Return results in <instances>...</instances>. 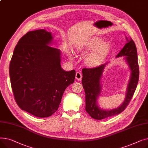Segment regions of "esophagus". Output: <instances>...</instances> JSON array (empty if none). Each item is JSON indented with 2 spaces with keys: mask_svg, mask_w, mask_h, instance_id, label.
Returning <instances> with one entry per match:
<instances>
[{
  "mask_svg": "<svg viewBox=\"0 0 148 148\" xmlns=\"http://www.w3.org/2000/svg\"><path fill=\"white\" fill-rule=\"evenodd\" d=\"M75 79L77 80H81L82 79V75L79 72H77L75 74Z\"/></svg>",
  "mask_w": 148,
  "mask_h": 148,
  "instance_id": "esophagus-1",
  "label": "esophagus"
}]
</instances>
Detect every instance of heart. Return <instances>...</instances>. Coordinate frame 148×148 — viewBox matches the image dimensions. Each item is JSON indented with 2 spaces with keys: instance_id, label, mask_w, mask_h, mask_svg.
<instances>
[{
  "instance_id": "b5f03b06",
  "label": "heart",
  "mask_w": 148,
  "mask_h": 148,
  "mask_svg": "<svg viewBox=\"0 0 148 148\" xmlns=\"http://www.w3.org/2000/svg\"><path fill=\"white\" fill-rule=\"evenodd\" d=\"M111 49V43L104 41L102 38L95 36L80 43L78 46L80 53L90 52L85 58V63L89 66L99 65ZM71 56L72 53L70 54Z\"/></svg>"
}]
</instances>
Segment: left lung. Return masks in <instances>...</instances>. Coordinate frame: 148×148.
<instances>
[{"mask_svg": "<svg viewBox=\"0 0 148 148\" xmlns=\"http://www.w3.org/2000/svg\"><path fill=\"white\" fill-rule=\"evenodd\" d=\"M128 42L117 54L116 58L125 56L124 59L131 71V75L127 88L125 99L118 107L112 110H104L98 105L97 99L101 92V79L107 63L91 68L82 69V84L85 92L86 108L87 113L95 119L101 120L118 114L123 112L128 105L136 89L139 77V68L136 44L133 40L126 37Z\"/></svg>", "mask_w": 148, "mask_h": 148, "instance_id": "8db88e82", "label": "left lung"}]
</instances>
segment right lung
I'll return each mask as SVG.
<instances>
[{
    "instance_id": "right-lung-1",
    "label": "right lung",
    "mask_w": 148,
    "mask_h": 148,
    "mask_svg": "<svg viewBox=\"0 0 148 148\" xmlns=\"http://www.w3.org/2000/svg\"><path fill=\"white\" fill-rule=\"evenodd\" d=\"M51 32H27L15 46L10 65L14 98L21 110L47 118L58 109L66 88L74 83L75 71L61 68L60 50L49 46Z\"/></svg>"
}]
</instances>
